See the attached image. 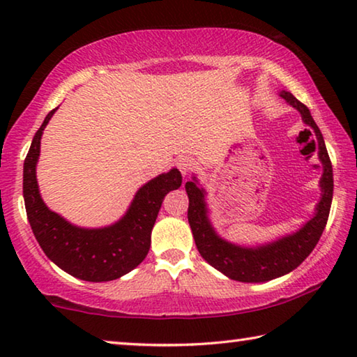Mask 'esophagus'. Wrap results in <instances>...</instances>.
Instances as JSON below:
<instances>
[{"label": "esophagus", "instance_id": "obj_1", "mask_svg": "<svg viewBox=\"0 0 357 357\" xmlns=\"http://www.w3.org/2000/svg\"><path fill=\"white\" fill-rule=\"evenodd\" d=\"M176 167L179 168V172L183 173V176H187V174L190 173L192 167H193V160L187 155H181L179 159L176 160Z\"/></svg>", "mask_w": 357, "mask_h": 357}]
</instances>
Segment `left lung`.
Masks as SVG:
<instances>
[{
  "instance_id": "left-lung-1",
  "label": "left lung",
  "mask_w": 357,
  "mask_h": 357,
  "mask_svg": "<svg viewBox=\"0 0 357 357\" xmlns=\"http://www.w3.org/2000/svg\"><path fill=\"white\" fill-rule=\"evenodd\" d=\"M279 96L301 113L302 121L312 128L317 135L318 159L323 165V174L321 179H319L321 198H319L315 208V214L309 222L304 223L298 231L287 234V236H282L268 244L244 247L228 243V241L220 238L215 233L214 227L211 225L208 217V204L204 200L206 192L198 184V179L193 176L192 181L185 183V192L187 197H189L187 219L190 223L197 249L213 268L220 271L222 274H225L231 280L259 283L291 273L315 249L324 231L326 223H328L332 192H334V178H332V164L321 130L318 129L317 123L313 121L309 108L296 99L291 93L282 89Z\"/></svg>"
}]
</instances>
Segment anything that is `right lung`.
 Returning <instances> with one entry per match:
<instances>
[{"instance_id":"obj_1","label":"right lung","mask_w":357,"mask_h":357,"mask_svg":"<svg viewBox=\"0 0 357 357\" xmlns=\"http://www.w3.org/2000/svg\"><path fill=\"white\" fill-rule=\"evenodd\" d=\"M52 110L36 132L23 164V198L28 222L45 255L66 273L86 282H108L135 269L146 258L151 231L165 195L179 189L183 176L178 168L162 173L137 190L129 209L113 225L82 228L72 225L47 208L36 179L40 138Z\"/></svg>"}]
</instances>
